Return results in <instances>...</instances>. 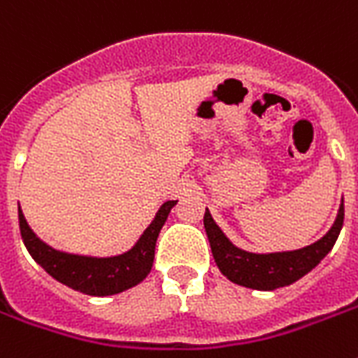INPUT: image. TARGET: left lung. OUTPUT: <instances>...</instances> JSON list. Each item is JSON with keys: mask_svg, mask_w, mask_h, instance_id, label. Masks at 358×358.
<instances>
[{"mask_svg": "<svg viewBox=\"0 0 358 358\" xmlns=\"http://www.w3.org/2000/svg\"><path fill=\"white\" fill-rule=\"evenodd\" d=\"M344 224V204H340L338 215L333 227L316 243L297 250H282V252H249L236 247L219 224L213 221L212 213L206 208L204 212V229H206L213 260L219 271L229 278L230 282L245 286V288L271 289L284 288L305 277L333 249L340 230Z\"/></svg>", "mask_w": 358, "mask_h": 358, "instance_id": "1", "label": "left lung"}]
</instances>
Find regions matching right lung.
I'll return each instance as SVG.
<instances>
[{
  "label": "right lung",
  "mask_w": 358,
  "mask_h": 358,
  "mask_svg": "<svg viewBox=\"0 0 358 358\" xmlns=\"http://www.w3.org/2000/svg\"><path fill=\"white\" fill-rule=\"evenodd\" d=\"M178 201L163 202L157 210L156 217L139 236L134 247L122 255L115 256H87L74 255L66 250H59L44 243L38 236L31 230L24 217V212L18 204L20 232L24 239L25 249L29 250L33 260L64 286L81 292V294L106 297L126 289L134 288L143 282L150 273L156 252V241L159 230L167 221L169 213Z\"/></svg>",
  "instance_id": "1"
}]
</instances>
